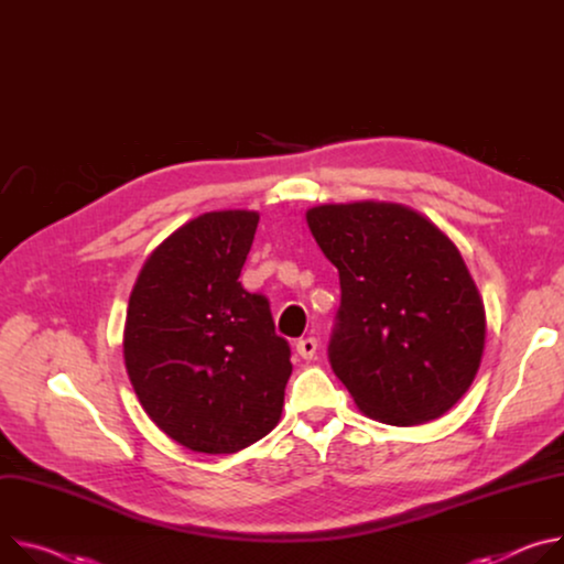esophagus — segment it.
I'll return each mask as SVG.
<instances>
[{"mask_svg":"<svg viewBox=\"0 0 564 564\" xmlns=\"http://www.w3.org/2000/svg\"><path fill=\"white\" fill-rule=\"evenodd\" d=\"M316 349H318V340H316L314 336L302 338V340H297V345H295L297 356H302L304 360H311V358H314V356H316Z\"/></svg>","mask_w":564,"mask_h":564,"instance_id":"34e87169","label":"esophagus"}]
</instances>
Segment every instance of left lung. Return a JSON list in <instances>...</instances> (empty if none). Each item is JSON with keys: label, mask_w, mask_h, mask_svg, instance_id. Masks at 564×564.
<instances>
[{"label": "left lung", "mask_w": 564, "mask_h": 564, "mask_svg": "<svg viewBox=\"0 0 564 564\" xmlns=\"http://www.w3.org/2000/svg\"><path fill=\"white\" fill-rule=\"evenodd\" d=\"M306 224L340 275L329 362L356 405L390 425L448 412L470 388L486 338L457 246L399 204L318 206Z\"/></svg>", "instance_id": "obj_1"}]
</instances>
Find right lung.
<instances>
[{
	"label": "right lung",
	"mask_w": 564,
	"mask_h": 564,
	"mask_svg": "<svg viewBox=\"0 0 564 564\" xmlns=\"http://www.w3.org/2000/svg\"><path fill=\"white\" fill-rule=\"evenodd\" d=\"M260 215L206 213L172 232L130 295L122 354L150 419L195 453L230 455L280 421L291 347L239 273Z\"/></svg>",
	"instance_id": "1"
}]
</instances>
